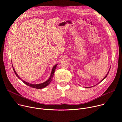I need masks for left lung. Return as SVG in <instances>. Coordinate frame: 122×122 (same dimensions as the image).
Listing matches in <instances>:
<instances>
[{"mask_svg": "<svg viewBox=\"0 0 122 122\" xmlns=\"http://www.w3.org/2000/svg\"><path fill=\"white\" fill-rule=\"evenodd\" d=\"M110 69H109V71H108V73H107V75H106L105 76V77H104V78H103V79H102V80H101V81H100V82H99V83L101 82V81H102L103 80H104V79H105V78H106L107 77V75H108V73H109V71H110ZM90 87H89V88H90ZM85 88H88V87H85Z\"/></svg>", "mask_w": 122, "mask_h": 122, "instance_id": "8db88e82", "label": "left lung"}]
</instances>
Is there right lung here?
<instances>
[{
  "instance_id": "1",
  "label": "right lung",
  "mask_w": 122,
  "mask_h": 122,
  "mask_svg": "<svg viewBox=\"0 0 122 122\" xmlns=\"http://www.w3.org/2000/svg\"><path fill=\"white\" fill-rule=\"evenodd\" d=\"M57 66V64L55 65L53 68H52V71H51V75L50 76V78L48 79V80H47L46 81L43 82V83H40V84H32V83H28L27 82H26L25 81L23 80L18 75V74H17V73L16 72L15 69L12 66V68H13V69L14 71V72L15 73V74H16V75L17 76V77H18L20 80H21L24 83H25V84H26L27 85L29 86H30L32 88H36V89H42V88H43L44 87H46L48 85H49L50 84V83L51 82V80H52V79H53V77L54 76V73H55V71L56 70V67Z\"/></svg>"
}]
</instances>
